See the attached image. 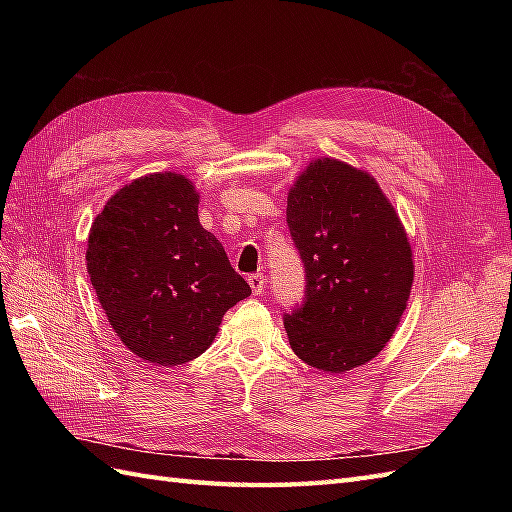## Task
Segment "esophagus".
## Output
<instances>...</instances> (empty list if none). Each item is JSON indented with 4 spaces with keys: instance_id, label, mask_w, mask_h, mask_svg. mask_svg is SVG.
<instances>
[{
    "instance_id": "obj_1",
    "label": "esophagus",
    "mask_w": 512,
    "mask_h": 512,
    "mask_svg": "<svg viewBox=\"0 0 512 512\" xmlns=\"http://www.w3.org/2000/svg\"><path fill=\"white\" fill-rule=\"evenodd\" d=\"M247 282H250L254 294L265 292V275H262V273H252L250 277H247Z\"/></svg>"
}]
</instances>
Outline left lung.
<instances>
[{"label":"left lung","mask_w":512,"mask_h":512,"mask_svg":"<svg viewBox=\"0 0 512 512\" xmlns=\"http://www.w3.org/2000/svg\"><path fill=\"white\" fill-rule=\"evenodd\" d=\"M286 222L305 267V299L284 316L307 365L342 374L386 346L410 299L408 235L378 181L318 158L288 192Z\"/></svg>","instance_id":"1"}]
</instances>
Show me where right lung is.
<instances>
[{
  "instance_id": "right-lung-1",
  "label": "right lung",
  "mask_w": 512,
  "mask_h": 512,
  "mask_svg": "<svg viewBox=\"0 0 512 512\" xmlns=\"http://www.w3.org/2000/svg\"><path fill=\"white\" fill-rule=\"evenodd\" d=\"M87 273L130 352L175 367L203 354L224 314L252 288L198 222V192L179 173L138 177L91 224Z\"/></svg>"
}]
</instances>
